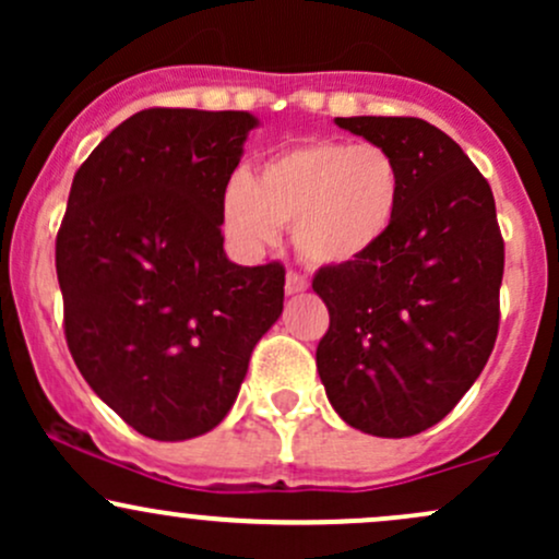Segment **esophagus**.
I'll return each mask as SVG.
<instances>
[{
	"instance_id": "esophagus-1",
	"label": "esophagus",
	"mask_w": 559,
	"mask_h": 559,
	"mask_svg": "<svg viewBox=\"0 0 559 559\" xmlns=\"http://www.w3.org/2000/svg\"><path fill=\"white\" fill-rule=\"evenodd\" d=\"M307 288H310V281H307L305 275H299L294 271L286 273V294H301V292H307Z\"/></svg>"
}]
</instances>
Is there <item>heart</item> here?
<instances>
[{"label": "heart", "instance_id": "heart-1", "mask_svg": "<svg viewBox=\"0 0 559 559\" xmlns=\"http://www.w3.org/2000/svg\"><path fill=\"white\" fill-rule=\"evenodd\" d=\"M407 178L394 152L373 141L310 139L275 152L223 194V228L247 254L292 226L301 260L349 267L373 258L400 221Z\"/></svg>", "mask_w": 559, "mask_h": 559}]
</instances>
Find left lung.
<instances>
[{"instance_id":"8db88e82","label":"left lung","mask_w":559,"mask_h":559,"mask_svg":"<svg viewBox=\"0 0 559 559\" xmlns=\"http://www.w3.org/2000/svg\"><path fill=\"white\" fill-rule=\"evenodd\" d=\"M400 159V221L373 258L320 267L329 307L316 360L338 418L383 439L452 413L499 331L504 241L491 186L444 131L420 118H336Z\"/></svg>"}]
</instances>
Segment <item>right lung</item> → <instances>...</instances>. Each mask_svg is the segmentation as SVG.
Returning <instances> with one entry per match:
<instances>
[{
	"instance_id": "add662e5",
	"label": "right lung",
	"mask_w": 559,
	"mask_h": 559,
	"mask_svg": "<svg viewBox=\"0 0 559 559\" xmlns=\"http://www.w3.org/2000/svg\"><path fill=\"white\" fill-rule=\"evenodd\" d=\"M249 112L150 107L75 173L55 265L68 349L102 402L157 441L228 415L262 333L284 310V265L223 252V194Z\"/></svg>"
}]
</instances>
